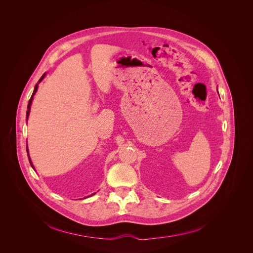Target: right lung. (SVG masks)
Listing matches in <instances>:
<instances>
[{
  "mask_svg": "<svg viewBox=\"0 0 253 253\" xmlns=\"http://www.w3.org/2000/svg\"><path fill=\"white\" fill-rule=\"evenodd\" d=\"M44 75L45 74H43L42 77H41V79H40V81H39V83L43 79V77H44ZM37 89H38V84H37L36 85H35V88H34V91H33V94H32V96H31V98H30V100H29V103H28V107H27V113H26V118L28 119V116H29V113H30V108H31V103H32V100H33V96L35 95V93L37 92ZM27 154H28V149H27ZM28 159H29V161H31L30 160V157L28 156ZM30 165L33 167V165H32V163L30 162Z\"/></svg>",
  "mask_w": 253,
  "mask_h": 253,
  "instance_id": "add662e5",
  "label": "right lung"
}]
</instances>
